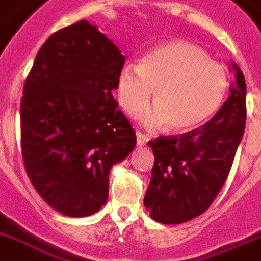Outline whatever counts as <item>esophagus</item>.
Returning a JSON list of instances; mask_svg holds the SVG:
<instances>
[{
  "mask_svg": "<svg viewBox=\"0 0 261 261\" xmlns=\"http://www.w3.org/2000/svg\"><path fill=\"white\" fill-rule=\"evenodd\" d=\"M147 141H149V137H147L146 134H143V133H141V131H137V142H138L139 146L145 145Z\"/></svg>",
  "mask_w": 261,
  "mask_h": 261,
  "instance_id": "1",
  "label": "esophagus"
}]
</instances>
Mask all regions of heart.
I'll return each instance as SVG.
<instances>
[{"mask_svg": "<svg viewBox=\"0 0 261 261\" xmlns=\"http://www.w3.org/2000/svg\"><path fill=\"white\" fill-rule=\"evenodd\" d=\"M229 80L222 65L190 42H169L147 53L138 65L128 63L118 80L119 102L135 115L150 100L149 124L165 123L172 133L200 126L217 112L226 96Z\"/></svg>", "mask_w": 261, "mask_h": 261, "instance_id": "b5f03b06", "label": "heart"}]
</instances>
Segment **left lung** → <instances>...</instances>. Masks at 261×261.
Listing matches in <instances>:
<instances>
[{"instance_id": "8db88e82", "label": "left lung", "mask_w": 261, "mask_h": 261, "mask_svg": "<svg viewBox=\"0 0 261 261\" xmlns=\"http://www.w3.org/2000/svg\"><path fill=\"white\" fill-rule=\"evenodd\" d=\"M230 96L206 124L186 134L149 141L154 153L145 207L154 221L177 225L196 218L211 206L226 181L247 118V87L231 61Z\"/></svg>"}]
</instances>
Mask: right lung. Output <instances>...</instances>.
<instances>
[{"mask_svg":"<svg viewBox=\"0 0 261 261\" xmlns=\"http://www.w3.org/2000/svg\"><path fill=\"white\" fill-rule=\"evenodd\" d=\"M126 58L87 20L57 31L40 47L20 104L21 154L44 202L87 217L108 198L111 168L137 137L111 90Z\"/></svg>","mask_w":261,"mask_h":261,"instance_id":"1","label":"right lung"}]
</instances>
